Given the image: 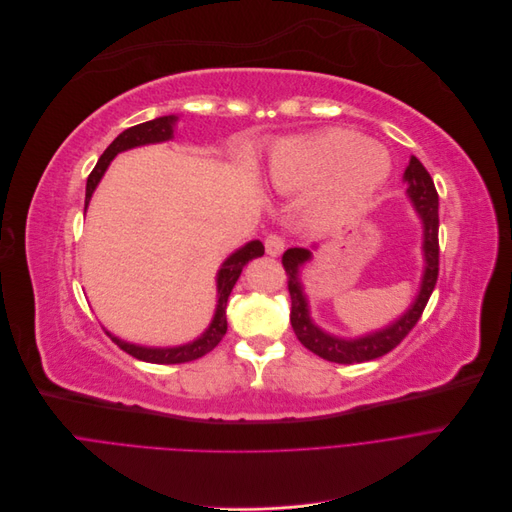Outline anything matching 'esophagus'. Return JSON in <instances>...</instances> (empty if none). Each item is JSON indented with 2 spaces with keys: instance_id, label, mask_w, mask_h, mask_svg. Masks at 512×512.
Here are the masks:
<instances>
[{
  "instance_id": "esophagus-1",
  "label": "esophagus",
  "mask_w": 512,
  "mask_h": 512,
  "mask_svg": "<svg viewBox=\"0 0 512 512\" xmlns=\"http://www.w3.org/2000/svg\"><path fill=\"white\" fill-rule=\"evenodd\" d=\"M264 248L268 256H280L284 252V238L278 234H270L264 240Z\"/></svg>"
}]
</instances>
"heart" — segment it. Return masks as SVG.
Instances as JSON below:
<instances>
[{
	"mask_svg": "<svg viewBox=\"0 0 512 512\" xmlns=\"http://www.w3.org/2000/svg\"><path fill=\"white\" fill-rule=\"evenodd\" d=\"M387 151L351 131H323L282 141L270 155L268 175L284 191H313L321 218H343L363 210L387 181Z\"/></svg>",
	"mask_w": 512,
	"mask_h": 512,
	"instance_id": "obj_1",
	"label": "heart"
}]
</instances>
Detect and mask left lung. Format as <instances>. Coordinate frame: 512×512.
I'll return each instance as SVG.
<instances>
[{
	"mask_svg": "<svg viewBox=\"0 0 512 512\" xmlns=\"http://www.w3.org/2000/svg\"><path fill=\"white\" fill-rule=\"evenodd\" d=\"M407 195L414 201V206L424 222V256H426V270L422 278L420 294L416 296V302L407 309L399 321L385 327L383 331H377L367 337L359 339H339L333 335L323 333L309 317V304H306V296L302 294V284L298 280V270L304 262L311 260V250L304 248H290L282 254V266L288 278V292H290V323L294 329L296 339L315 355L331 361V363H363L377 357H383L391 349H395L410 333L416 323L420 321L426 304L434 292L438 270H440V244H438V191L434 185L432 175L422 165L418 157H410V163L403 173Z\"/></svg>",
	"mask_w": 512,
	"mask_h": 512,
	"instance_id": "obj_1",
	"label": "left lung"
}]
</instances>
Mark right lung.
I'll use <instances>...</instances> for the list:
<instances>
[{
	"instance_id": "right-lung-1",
	"label": "right lung",
	"mask_w": 512,
	"mask_h": 512,
	"mask_svg": "<svg viewBox=\"0 0 512 512\" xmlns=\"http://www.w3.org/2000/svg\"><path fill=\"white\" fill-rule=\"evenodd\" d=\"M177 117L169 115V117H159L141 125H135L127 131H123L109 147L107 151L100 155L98 163L94 165V169L90 171L88 179H86V199H84V212L88 201L92 197V191L96 189L100 177L105 175L107 167L111 165V161L115 159L117 153L139 147V145H147V143H161V141H169L173 137V125H175ZM264 254V246L260 240L248 242L244 248L236 250L220 268L218 272V306H216V315L212 325L206 329L199 339H195L193 343L181 345V347H167V349H153V347H139V345H131L127 341H121L117 337H113L111 333H107L113 343H117L125 353L133 355L135 359L147 361V363H159V365H173V363H187L193 359H199L206 353H210L226 335L228 331V321H226V304H228V296L236 284V280L242 274V268L252 260Z\"/></svg>"
}]
</instances>
